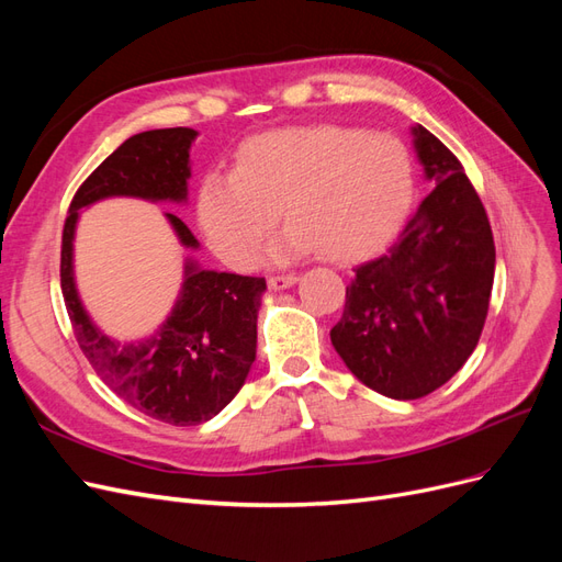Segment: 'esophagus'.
<instances>
[{
  "instance_id": "obj_1",
  "label": "esophagus",
  "mask_w": 562,
  "mask_h": 562,
  "mask_svg": "<svg viewBox=\"0 0 562 562\" xmlns=\"http://www.w3.org/2000/svg\"><path fill=\"white\" fill-rule=\"evenodd\" d=\"M269 288H274V291H283V288H291L293 283H297L295 274H271L267 279Z\"/></svg>"
}]
</instances>
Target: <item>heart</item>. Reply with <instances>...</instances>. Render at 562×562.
Returning <instances> with one entry per match:
<instances>
[{
    "label": "heart",
    "mask_w": 562,
    "mask_h": 562,
    "mask_svg": "<svg viewBox=\"0 0 562 562\" xmlns=\"http://www.w3.org/2000/svg\"><path fill=\"white\" fill-rule=\"evenodd\" d=\"M415 168L389 133L351 126L283 128L241 145L234 171H211L199 187L203 236L227 265L248 269L279 213L291 225L271 258L318 248L351 260L382 246L411 209Z\"/></svg>",
    "instance_id": "heart-1"
}]
</instances>
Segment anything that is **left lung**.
<instances>
[{
    "instance_id": "8db88e82",
    "label": "left lung",
    "mask_w": 562,
    "mask_h": 562,
    "mask_svg": "<svg viewBox=\"0 0 562 562\" xmlns=\"http://www.w3.org/2000/svg\"><path fill=\"white\" fill-rule=\"evenodd\" d=\"M417 157L436 190L380 258L353 269L330 339L366 386L413 401L443 386L479 345L495 239L462 161L424 126Z\"/></svg>"
}]
</instances>
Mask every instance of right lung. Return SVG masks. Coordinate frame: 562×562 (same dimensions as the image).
I'll list each match as a JSON object with an SVG mask.
<instances>
[{
    "label": "right lung",
    "mask_w": 562,
    "mask_h": 562,
    "mask_svg": "<svg viewBox=\"0 0 562 562\" xmlns=\"http://www.w3.org/2000/svg\"><path fill=\"white\" fill-rule=\"evenodd\" d=\"M192 128H157L131 135L79 184L67 209L60 246V288L79 349L114 394L135 411L173 427L209 422L239 394L258 347L262 277L196 269L187 279L173 314L149 339L119 345L100 333L83 312L72 277V236L77 215L108 196L184 201L190 180ZM187 248L194 234L166 213Z\"/></svg>",
    "instance_id": "add662e5"
}]
</instances>
